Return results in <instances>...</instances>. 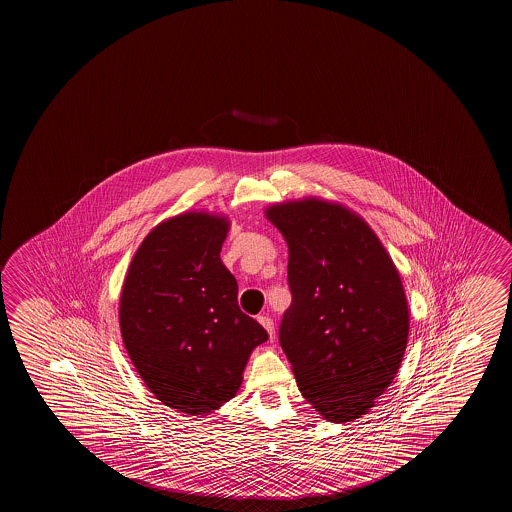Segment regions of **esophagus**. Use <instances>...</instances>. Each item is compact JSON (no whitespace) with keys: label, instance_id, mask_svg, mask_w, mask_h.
I'll return each instance as SVG.
<instances>
[{"label":"esophagus","instance_id":"1","mask_svg":"<svg viewBox=\"0 0 512 512\" xmlns=\"http://www.w3.org/2000/svg\"><path fill=\"white\" fill-rule=\"evenodd\" d=\"M259 323L262 327L266 328V332H268L269 337L275 336V325H273V319L269 318V316H259Z\"/></svg>","mask_w":512,"mask_h":512}]
</instances>
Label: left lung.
<instances>
[{"label": "left lung", "mask_w": 512, "mask_h": 512, "mask_svg": "<svg viewBox=\"0 0 512 512\" xmlns=\"http://www.w3.org/2000/svg\"><path fill=\"white\" fill-rule=\"evenodd\" d=\"M266 216L289 244L293 302L280 344L303 398L332 423L361 418L400 368L409 309L373 230L341 205L282 203Z\"/></svg>", "instance_id": "obj_1"}]
</instances>
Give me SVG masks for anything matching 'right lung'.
Returning <instances> with one entry per match:
<instances>
[{
	"label": "right lung",
	"mask_w": 512,
	"mask_h": 512,
	"mask_svg": "<svg viewBox=\"0 0 512 512\" xmlns=\"http://www.w3.org/2000/svg\"><path fill=\"white\" fill-rule=\"evenodd\" d=\"M228 221L180 214L153 228L121 293L126 352L160 402L189 416L234 398L268 332L239 309L237 280L219 259Z\"/></svg>",
	"instance_id": "add662e5"
}]
</instances>
